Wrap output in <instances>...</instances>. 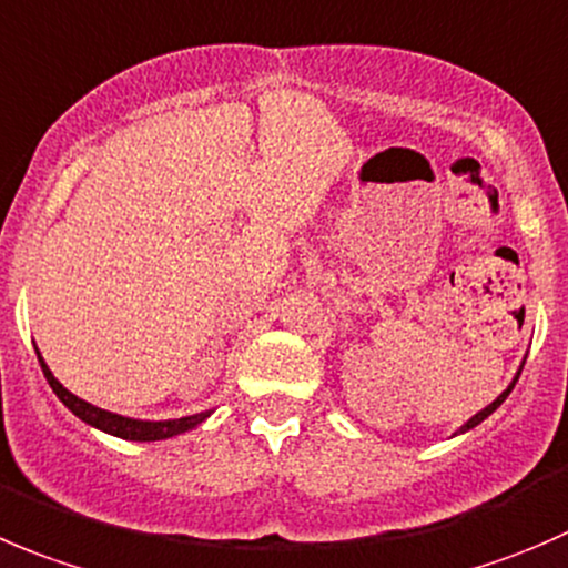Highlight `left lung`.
Here are the masks:
<instances>
[{
  "label": "left lung",
  "mask_w": 568,
  "mask_h": 568,
  "mask_svg": "<svg viewBox=\"0 0 568 568\" xmlns=\"http://www.w3.org/2000/svg\"><path fill=\"white\" fill-rule=\"evenodd\" d=\"M519 374H521V368H519V372H516L514 383H510V385H508V388H505V390H503V394H499V396H497V399H494V402H491V405H488V407H483V410H480V413H475V416H471V418H469V422H466V424H464V427H460V433L471 430V427H477V424H480V422H483V418H488V416H491V413H494V410H497V407H499V405H503V402H505V399H508V394H510V390H514V385H516V379H519Z\"/></svg>",
  "instance_id": "8db88e82"
}]
</instances>
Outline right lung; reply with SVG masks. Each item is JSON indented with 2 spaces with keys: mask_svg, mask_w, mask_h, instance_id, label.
<instances>
[{
  "mask_svg": "<svg viewBox=\"0 0 568 568\" xmlns=\"http://www.w3.org/2000/svg\"><path fill=\"white\" fill-rule=\"evenodd\" d=\"M38 363H41L43 377H47V383L52 385L58 399L63 402L77 418H82V422L97 427V430L110 433V436L115 438H124V442H163V438H172V436H180V433L194 430L196 424H202L207 416H211V410L194 413V416H183V418H169V422H141V418L119 416V413L102 410V407L91 405V402L80 399V396L71 394L69 388H63V385L54 379V374L49 372L47 363H43L41 352H38Z\"/></svg>",
  "mask_w": 568,
  "mask_h": 568,
  "instance_id": "right-lung-1",
  "label": "right lung"
}]
</instances>
